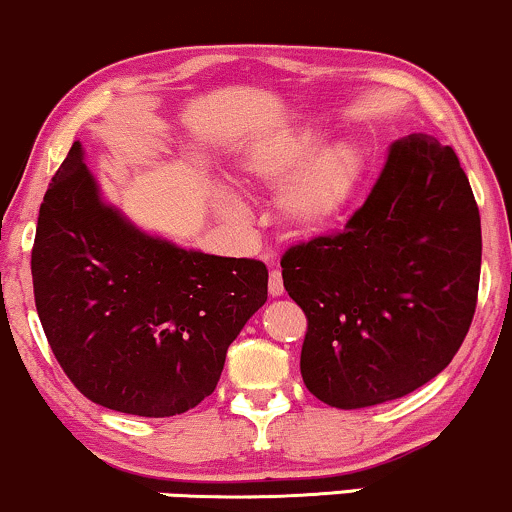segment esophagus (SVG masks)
<instances>
[{
    "instance_id": "1",
    "label": "esophagus",
    "mask_w": 512,
    "mask_h": 512,
    "mask_svg": "<svg viewBox=\"0 0 512 512\" xmlns=\"http://www.w3.org/2000/svg\"><path fill=\"white\" fill-rule=\"evenodd\" d=\"M268 292H271L273 297L283 295V292H285L283 273H280V271H271V275H268Z\"/></svg>"
}]
</instances>
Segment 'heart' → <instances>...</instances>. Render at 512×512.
Returning a JSON list of instances; mask_svg holds the SVG:
<instances>
[{
    "mask_svg": "<svg viewBox=\"0 0 512 512\" xmlns=\"http://www.w3.org/2000/svg\"><path fill=\"white\" fill-rule=\"evenodd\" d=\"M329 135L317 123L297 125L244 149L241 179L249 186L278 191L280 220L300 234H317L336 225L365 179L367 159L355 140L326 147ZM212 208L229 222L244 217V205L225 186L212 188Z\"/></svg>",
    "mask_w": 512,
    "mask_h": 512,
    "instance_id": "heart-1",
    "label": "heart"
}]
</instances>
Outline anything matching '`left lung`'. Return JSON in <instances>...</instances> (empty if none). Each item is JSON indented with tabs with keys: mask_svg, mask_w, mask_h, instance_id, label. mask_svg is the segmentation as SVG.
I'll list each match as a JSON object with an SVG mask.
<instances>
[{
	"mask_svg": "<svg viewBox=\"0 0 512 512\" xmlns=\"http://www.w3.org/2000/svg\"><path fill=\"white\" fill-rule=\"evenodd\" d=\"M283 285L307 314L300 370L336 409L411 394L467 336L481 273V220L455 149L396 140L341 234L285 251Z\"/></svg>",
	"mask_w": 512,
	"mask_h": 512,
	"instance_id": "left-lung-1",
	"label": "left lung"
}]
</instances>
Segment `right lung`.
<instances>
[{"mask_svg":"<svg viewBox=\"0 0 512 512\" xmlns=\"http://www.w3.org/2000/svg\"><path fill=\"white\" fill-rule=\"evenodd\" d=\"M31 273L40 324L74 387L147 418L215 392L229 343L268 300L261 261L183 249L106 203L82 142L45 191Z\"/></svg>","mask_w":512,"mask_h":512,"instance_id":"right-lung-1","label":"right lung"}]
</instances>
